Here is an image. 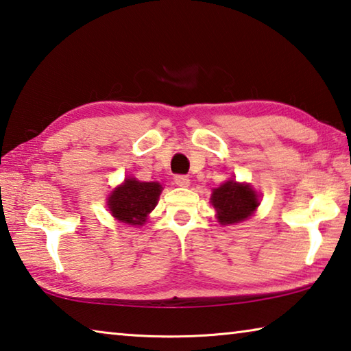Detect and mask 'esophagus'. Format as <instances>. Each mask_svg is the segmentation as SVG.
<instances>
[{"mask_svg":"<svg viewBox=\"0 0 351 351\" xmlns=\"http://www.w3.org/2000/svg\"><path fill=\"white\" fill-rule=\"evenodd\" d=\"M175 182H176V186H180V187H189L190 180H189V176H186V175H176Z\"/></svg>","mask_w":351,"mask_h":351,"instance_id":"obj_1","label":"esophagus"}]
</instances>
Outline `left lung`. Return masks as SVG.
Returning <instances> with one entry per match:
<instances>
[{
  "label": "left lung",
  "instance_id": "obj_1",
  "mask_svg": "<svg viewBox=\"0 0 351 351\" xmlns=\"http://www.w3.org/2000/svg\"><path fill=\"white\" fill-rule=\"evenodd\" d=\"M210 199L218 221L224 226L245 221L258 206L257 193L246 184H237L235 181H228L213 189Z\"/></svg>",
  "mask_w": 351,
  "mask_h": 351
}]
</instances>
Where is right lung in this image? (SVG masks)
<instances>
[{
    "label": "right lung",
    "instance_id": "right-lung-1",
    "mask_svg": "<svg viewBox=\"0 0 351 351\" xmlns=\"http://www.w3.org/2000/svg\"><path fill=\"white\" fill-rule=\"evenodd\" d=\"M161 190L162 187L159 182H141L133 178L125 180L108 198L112 217L122 223L142 226L148 213L156 206Z\"/></svg>",
    "mask_w": 351,
    "mask_h": 351
}]
</instances>
